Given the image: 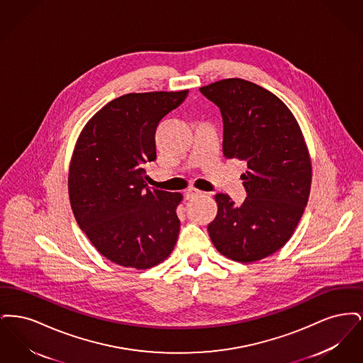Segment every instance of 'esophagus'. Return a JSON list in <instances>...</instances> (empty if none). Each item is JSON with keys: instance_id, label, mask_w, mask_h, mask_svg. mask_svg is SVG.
Returning a JSON list of instances; mask_svg holds the SVG:
<instances>
[{"instance_id": "34e87169", "label": "esophagus", "mask_w": 363, "mask_h": 363, "mask_svg": "<svg viewBox=\"0 0 363 363\" xmlns=\"http://www.w3.org/2000/svg\"><path fill=\"white\" fill-rule=\"evenodd\" d=\"M203 191H200V190L196 189V188H189V189L185 191V197L190 200V199H194V197H197V196H200Z\"/></svg>"}]
</instances>
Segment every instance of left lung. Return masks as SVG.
Listing matches in <instances>:
<instances>
[{
    "mask_svg": "<svg viewBox=\"0 0 363 363\" xmlns=\"http://www.w3.org/2000/svg\"><path fill=\"white\" fill-rule=\"evenodd\" d=\"M200 91L220 108L225 157L247 163L242 206L215 196L211 241L233 261L265 259L293 237L308 204L313 172L306 141L291 110L262 86L234 77Z\"/></svg>",
    "mask_w": 363,
    "mask_h": 363,
    "instance_id": "obj_1",
    "label": "left lung"
}]
</instances>
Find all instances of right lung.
<instances>
[{"label":"right lung","mask_w":363,"mask_h":363,"mask_svg":"<svg viewBox=\"0 0 363 363\" xmlns=\"http://www.w3.org/2000/svg\"><path fill=\"white\" fill-rule=\"evenodd\" d=\"M188 92L122 95L91 117L74 144L68 173L74 219L95 249L121 267L150 269L177 243L184 197L150 189L144 164L156 159L157 123Z\"/></svg>","instance_id":"obj_1"}]
</instances>
